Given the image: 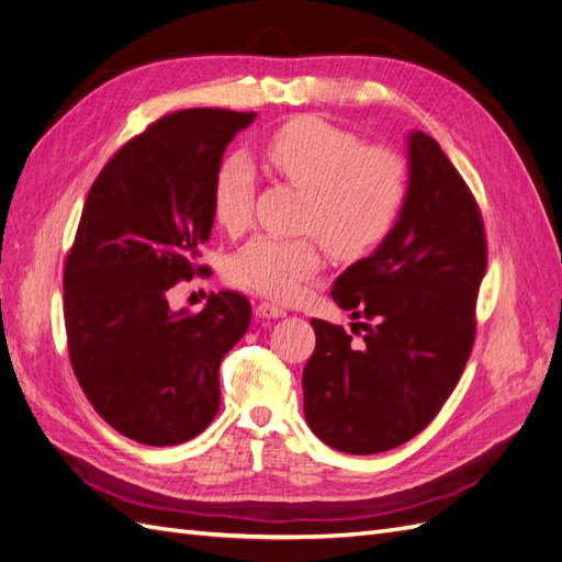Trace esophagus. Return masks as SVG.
I'll use <instances>...</instances> for the list:
<instances>
[{"label": "esophagus", "instance_id": "obj_1", "mask_svg": "<svg viewBox=\"0 0 562 562\" xmlns=\"http://www.w3.org/2000/svg\"><path fill=\"white\" fill-rule=\"evenodd\" d=\"M255 316L279 318V316H285V312H283V307H279V304H274V302H260V304H255Z\"/></svg>", "mask_w": 562, "mask_h": 562}]
</instances>
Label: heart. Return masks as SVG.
Here are the masks:
<instances>
[{
  "mask_svg": "<svg viewBox=\"0 0 562 562\" xmlns=\"http://www.w3.org/2000/svg\"><path fill=\"white\" fill-rule=\"evenodd\" d=\"M260 159L271 176L304 190L300 229L318 236L335 258H359L396 225L407 194L405 161L382 147H363L353 133L318 116H295L269 133ZM255 176L244 157L217 166L211 211L227 234L246 232ZM314 236H258L229 262V279L274 300H295L321 269Z\"/></svg>",
  "mask_w": 562,
  "mask_h": 562,
  "instance_id": "heart-1",
  "label": "heart"
}]
</instances>
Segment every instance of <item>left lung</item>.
Here are the masks:
<instances>
[{"mask_svg": "<svg viewBox=\"0 0 562 562\" xmlns=\"http://www.w3.org/2000/svg\"><path fill=\"white\" fill-rule=\"evenodd\" d=\"M411 178L396 225L353 262L333 300L366 330L312 318L316 349L302 372L304 417L323 443L349 454L403 446L452 394L475 337L485 277L483 217L464 178L431 135L407 138Z\"/></svg>", "mask_w": 562, "mask_h": 562, "instance_id": "obj_1", "label": "left lung"}]
</instances>
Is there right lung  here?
I'll return each instance as SVG.
<instances>
[{"instance_id": "right-lung-1", "label": "right lung", "mask_w": 562, "mask_h": 562, "mask_svg": "<svg viewBox=\"0 0 562 562\" xmlns=\"http://www.w3.org/2000/svg\"><path fill=\"white\" fill-rule=\"evenodd\" d=\"M255 112L180 110L149 124L105 164L65 260L67 351L83 394L112 429L178 446L220 407L217 370L250 326L241 293H211L199 314L168 307L196 274L213 229L211 184Z\"/></svg>"}]
</instances>
